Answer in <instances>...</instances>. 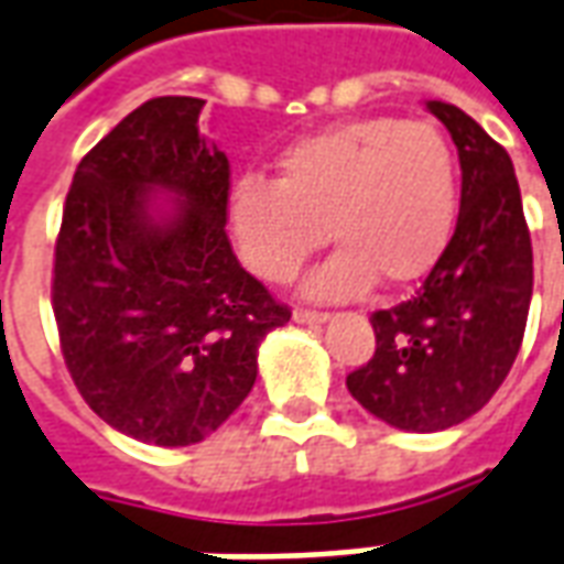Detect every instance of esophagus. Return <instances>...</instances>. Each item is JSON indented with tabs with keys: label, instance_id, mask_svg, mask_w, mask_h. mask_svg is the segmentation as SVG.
<instances>
[{
	"label": "esophagus",
	"instance_id": "1",
	"mask_svg": "<svg viewBox=\"0 0 564 564\" xmlns=\"http://www.w3.org/2000/svg\"><path fill=\"white\" fill-rule=\"evenodd\" d=\"M293 319L299 325H323L328 319V314H319V311H304V307H295Z\"/></svg>",
	"mask_w": 564,
	"mask_h": 564
}]
</instances>
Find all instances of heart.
Listing matches in <instances>:
<instances>
[{
    "instance_id": "b5f03b06",
    "label": "heart",
    "mask_w": 564,
    "mask_h": 564,
    "mask_svg": "<svg viewBox=\"0 0 564 564\" xmlns=\"http://www.w3.org/2000/svg\"><path fill=\"white\" fill-rule=\"evenodd\" d=\"M281 176L229 187L227 215L241 260L271 283L299 278L328 241L337 253L307 281V295L344 302L377 278L406 286L436 265L457 218V166L427 122L394 116L332 124L293 143Z\"/></svg>"
}]
</instances>
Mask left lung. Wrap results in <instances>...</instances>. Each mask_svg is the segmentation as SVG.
Here are the masks:
<instances>
[{
  "label": "left lung",
  "mask_w": 564,
  "mask_h": 564,
  "mask_svg": "<svg viewBox=\"0 0 564 564\" xmlns=\"http://www.w3.org/2000/svg\"><path fill=\"white\" fill-rule=\"evenodd\" d=\"M460 158L452 241L410 302L370 316L377 352L349 394L398 431L436 433L481 410L514 365L529 302L532 241L514 164L473 116L427 101Z\"/></svg>",
  "instance_id": "left-lung-1"
}]
</instances>
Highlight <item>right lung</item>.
<instances>
[{
	"label": "right lung",
	"mask_w": 564,
	"mask_h": 564,
	"mask_svg": "<svg viewBox=\"0 0 564 564\" xmlns=\"http://www.w3.org/2000/svg\"><path fill=\"white\" fill-rule=\"evenodd\" d=\"M203 104L152 98L83 158L53 265L77 391L164 448L218 431L257 382L262 337L290 323L229 248V161L199 133Z\"/></svg>",
	"instance_id": "1"
}]
</instances>
